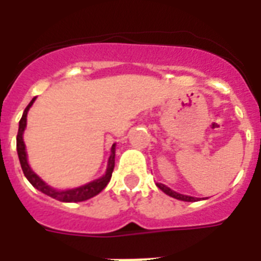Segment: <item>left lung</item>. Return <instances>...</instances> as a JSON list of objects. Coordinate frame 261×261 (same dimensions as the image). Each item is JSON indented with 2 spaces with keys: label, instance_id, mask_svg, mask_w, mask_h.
<instances>
[{
  "label": "left lung",
  "instance_id": "8db88e82",
  "mask_svg": "<svg viewBox=\"0 0 261 261\" xmlns=\"http://www.w3.org/2000/svg\"><path fill=\"white\" fill-rule=\"evenodd\" d=\"M157 187H159L160 190L163 191V192H165V194L169 195V196H172V198L178 199V200H184V202H195V200H198V199L194 198V196H188V195L178 194V192L171 190L169 187L164 186V184H161V182H157Z\"/></svg>",
  "mask_w": 261,
  "mask_h": 261
}]
</instances>
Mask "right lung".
Listing matches in <instances>:
<instances>
[{
  "label": "right lung",
  "mask_w": 261,
  "mask_h": 261,
  "mask_svg": "<svg viewBox=\"0 0 261 261\" xmlns=\"http://www.w3.org/2000/svg\"><path fill=\"white\" fill-rule=\"evenodd\" d=\"M34 97L31 100V102L27 106V108L24 110V114H22L21 119H20V123H18V133H17V154L18 160H20V164H21V169L24 172V176L28 178V181L32 184V186L39 190L43 194L48 195L51 198L57 199L59 202H84V200H88V199L93 198L97 194H100L104 188L107 187V184L110 182L111 176H112V172H114L115 167V146L116 145H112L111 147V155L108 159V165H107L106 174H102V177L97 178V180H93V181L88 182L85 186L77 187V188H73V190H65V191H58L51 188L50 186H47L46 182L43 181L42 178L39 177L38 174L35 173L32 169H31L30 164H28V160H27V151H25V143H24V139H22V134H24V130L27 127V114L30 111L31 106L34 104L35 101Z\"/></svg>",
  "instance_id": "add662e5"
}]
</instances>
